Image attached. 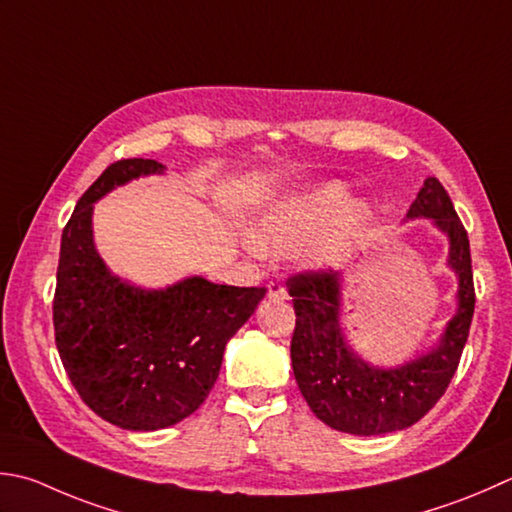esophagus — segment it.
<instances>
[{
	"mask_svg": "<svg viewBox=\"0 0 512 512\" xmlns=\"http://www.w3.org/2000/svg\"><path fill=\"white\" fill-rule=\"evenodd\" d=\"M268 295L273 299H286L288 290L282 282H277V279H275V282H268Z\"/></svg>",
	"mask_w": 512,
	"mask_h": 512,
	"instance_id": "1",
	"label": "esophagus"
}]
</instances>
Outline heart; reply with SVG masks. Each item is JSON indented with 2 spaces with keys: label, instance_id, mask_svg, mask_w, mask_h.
Returning <instances> with one entry per match:
<instances>
[{
  "label": "heart",
  "instance_id": "b5f03b06",
  "mask_svg": "<svg viewBox=\"0 0 512 512\" xmlns=\"http://www.w3.org/2000/svg\"><path fill=\"white\" fill-rule=\"evenodd\" d=\"M364 206L348 204L342 186H322L286 197L257 219L253 239L259 250L284 253L309 242L304 255L310 264H330L344 253L350 239L364 228Z\"/></svg>",
  "mask_w": 512,
  "mask_h": 512
}]
</instances>
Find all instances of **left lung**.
Returning <instances> with one entry per match:
<instances>
[{
  "label": "left lung",
  "instance_id": "1",
  "mask_svg": "<svg viewBox=\"0 0 512 512\" xmlns=\"http://www.w3.org/2000/svg\"><path fill=\"white\" fill-rule=\"evenodd\" d=\"M408 219L430 217L450 239L448 264L459 277V308L439 346L397 368H375L348 348L339 330V273L302 270L288 277L295 306L290 359L310 410L330 428L350 435H384L419 422L453 379L475 313V284L468 233L446 188L428 177Z\"/></svg>",
  "mask_w": 512,
  "mask_h": 512
}]
</instances>
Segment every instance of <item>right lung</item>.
I'll list each match as a JSON object with an SVG mask.
<instances>
[{
  "mask_svg": "<svg viewBox=\"0 0 512 512\" xmlns=\"http://www.w3.org/2000/svg\"><path fill=\"white\" fill-rule=\"evenodd\" d=\"M155 159H119L79 197L62 233L53 297L55 344L84 404L126 430L182 422L215 386L228 339L255 313L264 286L239 288L190 277L142 290L110 275L93 244V204Z\"/></svg>",
  "mask_w": 512,
  "mask_h": 512,
  "instance_id": "1",
  "label": "right lung"
}]
</instances>
